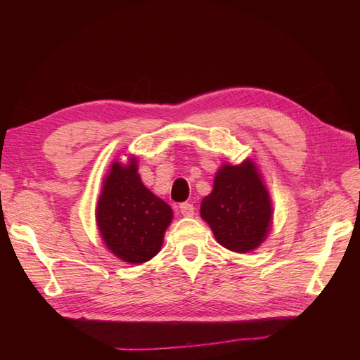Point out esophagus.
I'll use <instances>...</instances> for the list:
<instances>
[{
	"instance_id": "esophagus-1",
	"label": "esophagus",
	"mask_w": 360,
	"mask_h": 360,
	"mask_svg": "<svg viewBox=\"0 0 360 360\" xmlns=\"http://www.w3.org/2000/svg\"><path fill=\"white\" fill-rule=\"evenodd\" d=\"M179 210H181V213H182V217L192 218V217L195 215V207H193V204H190V202H182V204H179Z\"/></svg>"
}]
</instances>
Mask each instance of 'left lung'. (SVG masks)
Listing matches in <instances>:
<instances>
[{"instance_id":"obj_1","label":"left lung","mask_w":360,"mask_h":360,"mask_svg":"<svg viewBox=\"0 0 360 360\" xmlns=\"http://www.w3.org/2000/svg\"><path fill=\"white\" fill-rule=\"evenodd\" d=\"M200 212L223 248L238 254L259 248L271 232L274 209L254 160L221 165L213 190L202 198Z\"/></svg>"}]
</instances>
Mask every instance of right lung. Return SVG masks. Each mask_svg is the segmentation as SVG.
<instances>
[{
  "mask_svg": "<svg viewBox=\"0 0 360 360\" xmlns=\"http://www.w3.org/2000/svg\"><path fill=\"white\" fill-rule=\"evenodd\" d=\"M173 210L143 186L137 158L116 159L102 182L96 223L112 255L129 264H142L159 254Z\"/></svg>",
  "mask_w": 360,
  "mask_h": 360,
  "instance_id": "add662e5",
  "label": "right lung"
}]
</instances>
